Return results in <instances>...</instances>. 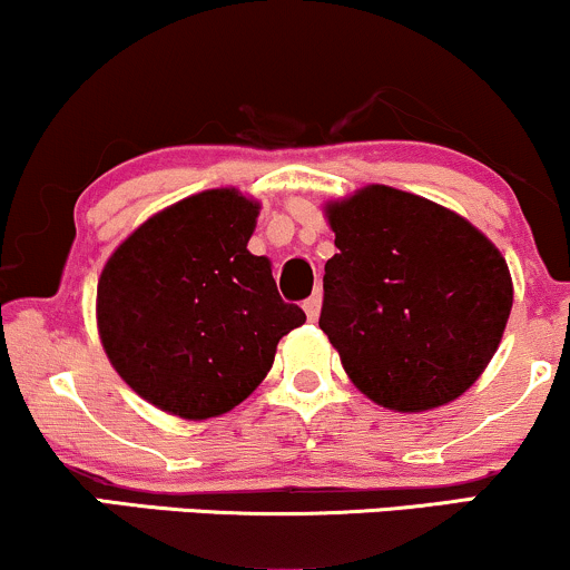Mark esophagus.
Listing matches in <instances>:
<instances>
[{"label":"esophagus","instance_id":"obj_1","mask_svg":"<svg viewBox=\"0 0 570 570\" xmlns=\"http://www.w3.org/2000/svg\"><path fill=\"white\" fill-rule=\"evenodd\" d=\"M303 307H305L307 318H311V322H316L318 313H322V292H313L311 297H307L303 303Z\"/></svg>","mask_w":570,"mask_h":570}]
</instances>
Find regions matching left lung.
<instances>
[{
    "mask_svg": "<svg viewBox=\"0 0 570 570\" xmlns=\"http://www.w3.org/2000/svg\"><path fill=\"white\" fill-rule=\"evenodd\" d=\"M337 254L318 326L364 396L426 412L474 385L512 311L507 259L440 203L367 185L324 206Z\"/></svg>",
    "mask_w": 570,
    "mask_h": 570,
    "instance_id": "8db88e82",
    "label": "left lung"
}]
</instances>
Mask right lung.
I'll return each instance as SVG.
<instances>
[{"label": "right lung", "mask_w": 570, "mask_h": 570, "mask_svg": "<svg viewBox=\"0 0 570 570\" xmlns=\"http://www.w3.org/2000/svg\"><path fill=\"white\" fill-rule=\"evenodd\" d=\"M259 203L203 189L153 214L115 248L96 289V324L117 375L187 421L238 407L265 381L278 340L305 324L281 299L271 259L246 244Z\"/></svg>", "instance_id": "obj_1"}]
</instances>
